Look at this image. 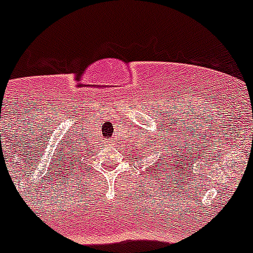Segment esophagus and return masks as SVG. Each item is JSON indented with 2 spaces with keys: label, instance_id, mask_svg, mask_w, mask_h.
Segmentation results:
<instances>
[{
  "label": "esophagus",
  "instance_id": "1",
  "mask_svg": "<svg viewBox=\"0 0 253 253\" xmlns=\"http://www.w3.org/2000/svg\"><path fill=\"white\" fill-rule=\"evenodd\" d=\"M110 142H113V143H114V140H110Z\"/></svg>",
  "mask_w": 253,
  "mask_h": 253
}]
</instances>
